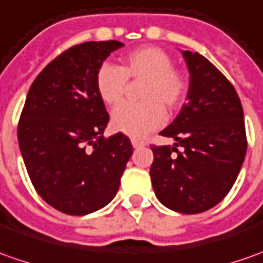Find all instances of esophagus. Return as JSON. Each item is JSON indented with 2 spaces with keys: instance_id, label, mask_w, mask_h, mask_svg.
I'll list each match as a JSON object with an SVG mask.
<instances>
[{
  "instance_id": "obj_1",
  "label": "esophagus",
  "mask_w": 263,
  "mask_h": 263,
  "mask_svg": "<svg viewBox=\"0 0 263 263\" xmlns=\"http://www.w3.org/2000/svg\"><path fill=\"white\" fill-rule=\"evenodd\" d=\"M131 142L134 148H141V146L145 145V144H144V141H141V139H137V138H132Z\"/></svg>"
}]
</instances>
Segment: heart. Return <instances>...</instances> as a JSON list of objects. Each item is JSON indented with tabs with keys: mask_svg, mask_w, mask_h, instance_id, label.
I'll return each instance as SVG.
<instances>
[{
	"mask_svg": "<svg viewBox=\"0 0 263 263\" xmlns=\"http://www.w3.org/2000/svg\"><path fill=\"white\" fill-rule=\"evenodd\" d=\"M128 79L145 80L142 103H124L112 114V126L129 137H144L165 122V108L177 109L185 95L183 76L173 69V59L158 47H142L125 57L121 66L103 63L96 73V90L109 106L124 99ZM164 104L163 107L162 105Z\"/></svg>",
	"mask_w": 263,
	"mask_h": 263,
	"instance_id": "1",
	"label": "heart"
}]
</instances>
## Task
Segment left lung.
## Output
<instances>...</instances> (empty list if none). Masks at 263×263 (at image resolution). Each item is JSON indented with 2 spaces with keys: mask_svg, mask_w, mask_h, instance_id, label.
I'll use <instances>...</instances> for the list:
<instances>
[{
  "mask_svg": "<svg viewBox=\"0 0 263 263\" xmlns=\"http://www.w3.org/2000/svg\"><path fill=\"white\" fill-rule=\"evenodd\" d=\"M189 74L185 105L153 146L149 174L157 199L174 212H206L224 199L246 155L243 109L235 87L197 51L181 50ZM180 149H178V146Z\"/></svg>",
  "mask_w": 263,
  "mask_h": 263,
  "instance_id": "left-lung-1",
  "label": "left lung"
}]
</instances>
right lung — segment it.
Returning a JSON list of instances; mask_svg holds the SVG:
<instances>
[{"label": "right lung", "mask_w": 263, "mask_h": 263, "mask_svg": "<svg viewBox=\"0 0 263 263\" xmlns=\"http://www.w3.org/2000/svg\"><path fill=\"white\" fill-rule=\"evenodd\" d=\"M124 43L87 42L47 64L27 95L18 145L34 189L71 216L93 213L117 196L132 155L122 132L103 138L109 115L96 90L102 63Z\"/></svg>", "instance_id": "right-lung-1"}]
</instances>
